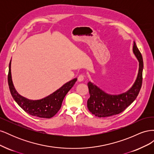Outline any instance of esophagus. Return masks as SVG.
Wrapping results in <instances>:
<instances>
[{"mask_svg":"<svg viewBox=\"0 0 154 154\" xmlns=\"http://www.w3.org/2000/svg\"><path fill=\"white\" fill-rule=\"evenodd\" d=\"M84 78H85L84 74H80V75H79L78 77V82H82L83 80H84Z\"/></svg>","mask_w":154,"mask_h":154,"instance_id":"obj_1","label":"esophagus"}]
</instances>
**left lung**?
Instances as JSON below:
<instances>
[{
  "mask_svg": "<svg viewBox=\"0 0 154 154\" xmlns=\"http://www.w3.org/2000/svg\"><path fill=\"white\" fill-rule=\"evenodd\" d=\"M133 52L139 63V72L134 85L127 92L119 95H110L91 82L88 83L90 97L87 101V107L92 114L99 118H104L120 114L136 99L142 86L143 61L141 53L135 42Z\"/></svg>",
  "mask_w": 154,
  "mask_h": 154,
  "instance_id": "8db88e82",
  "label": "left lung"
}]
</instances>
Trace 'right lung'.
Masks as SVG:
<instances>
[{
    "label": "right lung",
    "instance_id": "right-lung-1",
    "mask_svg": "<svg viewBox=\"0 0 154 154\" xmlns=\"http://www.w3.org/2000/svg\"><path fill=\"white\" fill-rule=\"evenodd\" d=\"M8 80L12 97L26 112L38 118H51L53 117L61 108L64 97L73 87L77 81V78L69 81L53 94L39 100H29L22 97L17 92L11 79V61L9 65Z\"/></svg>",
    "mask_w": 154,
    "mask_h": 154
}]
</instances>
